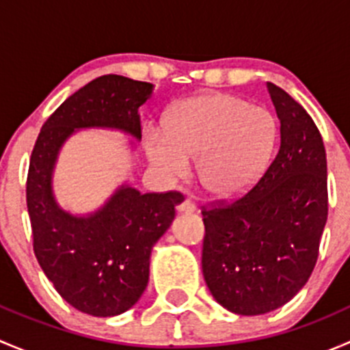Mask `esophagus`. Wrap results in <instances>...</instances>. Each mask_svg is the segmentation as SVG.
Returning <instances> with one entry per match:
<instances>
[{"instance_id":"obj_1","label":"esophagus","mask_w":350,"mask_h":350,"mask_svg":"<svg viewBox=\"0 0 350 350\" xmlns=\"http://www.w3.org/2000/svg\"><path fill=\"white\" fill-rule=\"evenodd\" d=\"M176 210L183 211V213H188V211H195L196 206H195V203L189 200V198H185V200L179 201V203L176 204Z\"/></svg>"}]
</instances>
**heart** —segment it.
Returning <instances> with one entry per match:
<instances>
[{"label":"heart","instance_id":"1","mask_svg":"<svg viewBox=\"0 0 350 350\" xmlns=\"http://www.w3.org/2000/svg\"><path fill=\"white\" fill-rule=\"evenodd\" d=\"M278 123L269 109L234 94L188 98L169 109L161 133H149L150 161L178 178L196 159V179L215 196L247 191L269 164Z\"/></svg>","mask_w":350,"mask_h":350}]
</instances>
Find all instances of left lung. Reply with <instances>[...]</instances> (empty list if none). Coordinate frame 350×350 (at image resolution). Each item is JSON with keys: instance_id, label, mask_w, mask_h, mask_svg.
<instances>
[{"instance_id": "left-lung-1", "label": "left lung", "mask_w": 350, "mask_h": 350, "mask_svg": "<svg viewBox=\"0 0 350 350\" xmlns=\"http://www.w3.org/2000/svg\"><path fill=\"white\" fill-rule=\"evenodd\" d=\"M267 91L281 142L257 185L201 206V267L213 298L237 315H262L305 286L328 213L327 157L312 116L276 84Z\"/></svg>"}]
</instances>
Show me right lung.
Here are the masks:
<instances>
[{
  "mask_svg": "<svg viewBox=\"0 0 350 350\" xmlns=\"http://www.w3.org/2000/svg\"><path fill=\"white\" fill-rule=\"evenodd\" d=\"M152 84L107 74L69 96L37 137L27 176V208L33 252L59 295L79 312L113 317L126 312L149 281L154 243L171 225L179 191L146 193L123 186L86 218L55 204L51 176L55 157L74 129L111 126L140 139L139 108Z\"/></svg>",
  "mask_w": 350,
  "mask_h": 350,
  "instance_id": "add662e5",
  "label": "right lung"
}]
</instances>
